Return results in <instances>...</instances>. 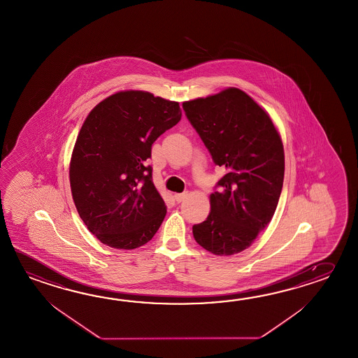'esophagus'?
Returning a JSON list of instances; mask_svg holds the SVG:
<instances>
[{
  "mask_svg": "<svg viewBox=\"0 0 358 358\" xmlns=\"http://www.w3.org/2000/svg\"><path fill=\"white\" fill-rule=\"evenodd\" d=\"M186 196H187V192H181V194H175L173 197H175L176 203H181Z\"/></svg>",
  "mask_w": 358,
  "mask_h": 358,
  "instance_id": "1",
  "label": "esophagus"
}]
</instances>
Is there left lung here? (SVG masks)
I'll return each mask as SVG.
<instances>
[{"label": "left lung", "mask_w": 358, "mask_h": 358, "mask_svg": "<svg viewBox=\"0 0 358 358\" xmlns=\"http://www.w3.org/2000/svg\"><path fill=\"white\" fill-rule=\"evenodd\" d=\"M183 110L212 155L226 168L210 195L206 220L192 227L195 241L214 255L250 248L277 209L285 150L269 115L237 88L183 102Z\"/></svg>", "instance_id": "1"}]
</instances>
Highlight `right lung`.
Listing matches in <instances>:
<instances>
[{
	"mask_svg": "<svg viewBox=\"0 0 358 358\" xmlns=\"http://www.w3.org/2000/svg\"><path fill=\"white\" fill-rule=\"evenodd\" d=\"M178 102L141 90L96 104L81 126L70 162L78 213L99 241L132 250L153 238L167 208L154 186V141L181 120Z\"/></svg>",
	"mask_w": 358,
	"mask_h": 358,
	"instance_id": "1",
	"label": "right lung"
}]
</instances>
